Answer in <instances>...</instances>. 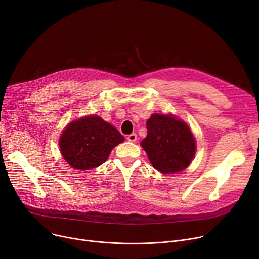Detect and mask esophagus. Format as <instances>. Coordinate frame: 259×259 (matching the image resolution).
<instances>
[{"label": "esophagus", "instance_id": "34e87169", "mask_svg": "<svg viewBox=\"0 0 259 259\" xmlns=\"http://www.w3.org/2000/svg\"><path fill=\"white\" fill-rule=\"evenodd\" d=\"M127 140H128L129 142H131V143H134L135 141L138 140V135L135 134V133H131V134H129L128 137H127Z\"/></svg>", "mask_w": 259, "mask_h": 259}]
</instances>
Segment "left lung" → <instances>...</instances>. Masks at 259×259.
<instances>
[{
	"label": "left lung",
	"mask_w": 259,
	"mask_h": 259,
	"mask_svg": "<svg viewBox=\"0 0 259 259\" xmlns=\"http://www.w3.org/2000/svg\"><path fill=\"white\" fill-rule=\"evenodd\" d=\"M147 137L141 145L161 173L185 170L194 157L195 139L185 121L172 114L154 113L147 120Z\"/></svg>",
	"instance_id": "left-lung-1"
}]
</instances>
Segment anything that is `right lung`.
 Returning a JSON list of instances; mask_svg holds the SVG:
<instances>
[{"label": "right lung", "instance_id": "add662e5", "mask_svg": "<svg viewBox=\"0 0 259 259\" xmlns=\"http://www.w3.org/2000/svg\"><path fill=\"white\" fill-rule=\"evenodd\" d=\"M124 137L100 116L88 115L71 121L59 141L61 153L73 169L85 171L107 160L112 149Z\"/></svg>", "mask_w": 259, "mask_h": 259}]
</instances>
